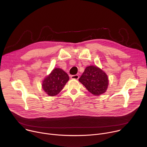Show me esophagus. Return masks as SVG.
<instances>
[{"mask_svg": "<svg viewBox=\"0 0 147 147\" xmlns=\"http://www.w3.org/2000/svg\"><path fill=\"white\" fill-rule=\"evenodd\" d=\"M70 77L71 79H74V80H78L79 78L78 75H73V76H71Z\"/></svg>", "mask_w": 147, "mask_h": 147, "instance_id": "1", "label": "esophagus"}]
</instances>
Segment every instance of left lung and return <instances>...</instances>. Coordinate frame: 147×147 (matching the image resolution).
Segmentation results:
<instances>
[{
    "label": "left lung",
    "instance_id": "left-lung-1",
    "mask_svg": "<svg viewBox=\"0 0 147 147\" xmlns=\"http://www.w3.org/2000/svg\"><path fill=\"white\" fill-rule=\"evenodd\" d=\"M78 80L90 93L95 96L104 94L109 86V79L106 73L93 65L86 68Z\"/></svg>",
    "mask_w": 147,
    "mask_h": 147
}]
</instances>
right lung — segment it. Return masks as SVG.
I'll return each instance as SVG.
<instances>
[{"instance_id": "1", "label": "right lung", "mask_w": 147, "mask_h": 147, "mask_svg": "<svg viewBox=\"0 0 147 147\" xmlns=\"http://www.w3.org/2000/svg\"><path fill=\"white\" fill-rule=\"evenodd\" d=\"M69 80L68 74L60 68H54L42 81V88L49 96L57 95Z\"/></svg>"}]
</instances>
